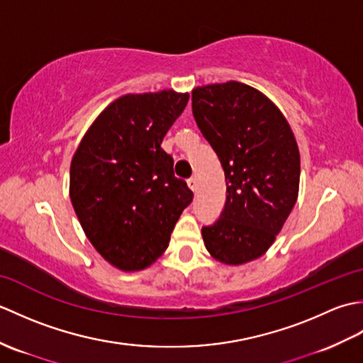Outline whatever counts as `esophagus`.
I'll use <instances>...</instances> for the list:
<instances>
[{
    "instance_id": "1",
    "label": "esophagus",
    "mask_w": 363,
    "mask_h": 363,
    "mask_svg": "<svg viewBox=\"0 0 363 363\" xmlns=\"http://www.w3.org/2000/svg\"><path fill=\"white\" fill-rule=\"evenodd\" d=\"M187 184H189V187H190L191 191H196L198 190V181L195 179V177H190V179L187 181Z\"/></svg>"
}]
</instances>
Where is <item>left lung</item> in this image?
I'll use <instances>...</instances> for the list:
<instances>
[{
	"label": "left lung",
	"mask_w": 363,
	"mask_h": 363,
	"mask_svg": "<svg viewBox=\"0 0 363 363\" xmlns=\"http://www.w3.org/2000/svg\"><path fill=\"white\" fill-rule=\"evenodd\" d=\"M191 109L226 179L225 209L203 228L204 245L221 264H248L274 243L298 199L296 138L279 107L243 82L194 89Z\"/></svg>",
	"instance_id": "left-lung-1"
}]
</instances>
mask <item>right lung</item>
<instances>
[{
	"mask_svg": "<svg viewBox=\"0 0 363 363\" xmlns=\"http://www.w3.org/2000/svg\"><path fill=\"white\" fill-rule=\"evenodd\" d=\"M189 94H128L98 115L74 151L70 199L94 248L121 272H140L168 248L194 194L160 148Z\"/></svg>",
	"mask_w": 363,
	"mask_h": 363,
	"instance_id": "1",
	"label": "right lung"
}]
</instances>
